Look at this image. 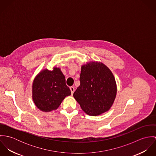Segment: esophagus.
I'll return each instance as SVG.
<instances>
[{"mask_svg": "<svg viewBox=\"0 0 156 156\" xmlns=\"http://www.w3.org/2000/svg\"><path fill=\"white\" fill-rule=\"evenodd\" d=\"M69 89H70L71 92V95H73V93H74V90H75L74 87H71L69 88Z\"/></svg>", "mask_w": 156, "mask_h": 156, "instance_id": "34e87169", "label": "esophagus"}]
</instances>
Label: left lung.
Segmentation results:
<instances>
[{
    "label": "left lung",
    "instance_id": "left-lung-1",
    "mask_svg": "<svg viewBox=\"0 0 156 156\" xmlns=\"http://www.w3.org/2000/svg\"><path fill=\"white\" fill-rule=\"evenodd\" d=\"M80 82L73 97L87 114L98 116L111 109L117 87L111 70L105 64L91 61L82 65Z\"/></svg>",
    "mask_w": 156,
    "mask_h": 156
}]
</instances>
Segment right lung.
Returning a JSON list of instances; mask_svg holds the SVG:
<instances>
[{
	"label": "right lung",
	"instance_id": "add662e5",
	"mask_svg": "<svg viewBox=\"0 0 156 156\" xmlns=\"http://www.w3.org/2000/svg\"><path fill=\"white\" fill-rule=\"evenodd\" d=\"M71 95L66 77L60 68H45L35 77L32 87V97L37 108L41 111L56 110L64 98Z\"/></svg>",
	"mask_w": 156,
	"mask_h": 156
}]
</instances>
